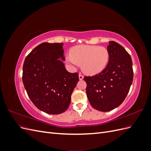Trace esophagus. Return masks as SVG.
Listing matches in <instances>:
<instances>
[{
	"label": "esophagus",
	"mask_w": 151,
	"mask_h": 151,
	"mask_svg": "<svg viewBox=\"0 0 151 151\" xmlns=\"http://www.w3.org/2000/svg\"><path fill=\"white\" fill-rule=\"evenodd\" d=\"M79 80H81V81L83 80L84 79V76L82 75L81 74H79Z\"/></svg>",
	"instance_id": "1"
}]
</instances>
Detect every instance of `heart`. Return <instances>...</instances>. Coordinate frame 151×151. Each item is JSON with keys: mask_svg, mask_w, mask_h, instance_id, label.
<instances>
[{"mask_svg": "<svg viewBox=\"0 0 151 151\" xmlns=\"http://www.w3.org/2000/svg\"><path fill=\"white\" fill-rule=\"evenodd\" d=\"M70 53L66 57L68 64L72 68L81 64L82 70L90 76L103 71L110 59L108 49L98 45H77L70 50Z\"/></svg>", "mask_w": 151, "mask_h": 151, "instance_id": "obj_1", "label": "heart"}]
</instances>
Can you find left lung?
Wrapping results in <instances>:
<instances>
[{
    "mask_svg": "<svg viewBox=\"0 0 151 151\" xmlns=\"http://www.w3.org/2000/svg\"><path fill=\"white\" fill-rule=\"evenodd\" d=\"M110 59L105 69L92 77H84L86 93L94 108L109 111L119 106L129 93L134 72L130 55L122 45L109 42Z\"/></svg>",
    "mask_w": 151,
    "mask_h": 151,
    "instance_id": "1",
    "label": "left lung"
}]
</instances>
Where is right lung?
Listing matches in <instances>:
<instances>
[{"label": "right lung", "mask_w": 151, "mask_h": 151, "mask_svg": "<svg viewBox=\"0 0 151 151\" xmlns=\"http://www.w3.org/2000/svg\"><path fill=\"white\" fill-rule=\"evenodd\" d=\"M63 43H43L28 55L22 68V82L29 99L41 111L51 115L64 112L79 81V74L68 72Z\"/></svg>", "instance_id": "obj_1"}]
</instances>
